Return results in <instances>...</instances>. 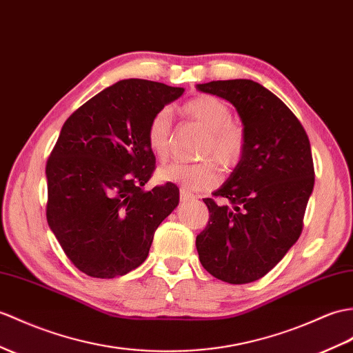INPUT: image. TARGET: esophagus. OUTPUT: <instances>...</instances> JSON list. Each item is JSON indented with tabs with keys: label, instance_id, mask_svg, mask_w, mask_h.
<instances>
[{
	"label": "esophagus",
	"instance_id": "obj_1",
	"mask_svg": "<svg viewBox=\"0 0 353 353\" xmlns=\"http://www.w3.org/2000/svg\"><path fill=\"white\" fill-rule=\"evenodd\" d=\"M194 199H195V195H194V194L188 192V191H185V190H180V201H182V203H185V201H190V200H194Z\"/></svg>",
	"mask_w": 353,
	"mask_h": 353
}]
</instances>
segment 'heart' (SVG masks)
<instances>
[{
	"label": "heart",
	"instance_id": "obj_1",
	"mask_svg": "<svg viewBox=\"0 0 353 353\" xmlns=\"http://www.w3.org/2000/svg\"><path fill=\"white\" fill-rule=\"evenodd\" d=\"M183 116L206 130L201 157H214L225 170L241 162L247 138L241 123L232 120V110L215 96H196L182 106ZM173 120L168 110H161L152 117L147 128V143L159 159H167L173 135ZM161 182H173L185 191H206L218 185L219 170L210 159L199 163L174 162L158 170Z\"/></svg>",
	"mask_w": 353,
	"mask_h": 353
}]
</instances>
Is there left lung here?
Returning a JSON list of instances; mask_svg holds the SVG:
<instances>
[{
    "mask_svg": "<svg viewBox=\"0 0 353 353\" xmlns=\"http://www.w3.org/2000/svg\"><path fill=\"white\" fill-rule=\"evenodd\" d=\"M230 102L242 120L245 152L232 174L204 199L209 221L195 245L203 268L221 281L247 284L266 275L302 232L314 188L308 137L285 103L251 79L196 84Z\"/></svg>",
    "mask_w": 353,
    "mask_h": 353,
    "instance_id": "8db88e82",
    "label": "left lung"
}]
</instances>
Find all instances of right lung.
Segmentation results:
<instances>
[{"label": "right lung", "instance_id": "add662e5", "mask_svg": "<svg viewBox=\"0 0 353 353\" xmlns=\"http://www.w3.org/2000/svg\"><path fill=\"white\" fill-rule=\"evenodd\" d=\"M185 88L123 79L65 120L46 163L49 228L81 272L116 278L149 256L159 224L179 204L174 183L144 185L154 170L147 128Z\"/></svg>", "mask_w": 353, "mask_h": 353}]
</instances>
